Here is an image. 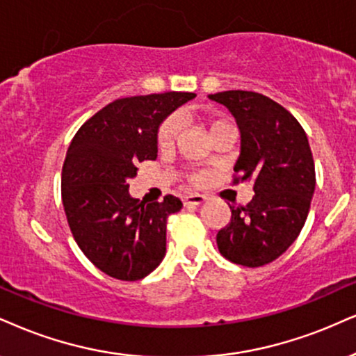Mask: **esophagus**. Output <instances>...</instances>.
<instances>
[{
  "instance_id": "1",
  "label": "esophagus",
  "mask_w": 356,
  "mask_h": 356,
  "mask_svg": "<svg viewBox=\"0 0 356 356\" xmlns=\"http://www.w3.org/2000/svg\"><path fill=\"white\" fill-rule=\"evenodd\" d=\"M204 201H206V196L198 195V193H196V195H188L183 198V203H185V206H200V204H203Z\"/></svg>"
}]
</instances>
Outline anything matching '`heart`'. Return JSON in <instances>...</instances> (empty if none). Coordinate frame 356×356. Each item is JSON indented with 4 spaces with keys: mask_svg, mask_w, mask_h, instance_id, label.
Returning a JSON list of instances; mask_svg holds the SVG:
<instances>
[{
    "mask_svg": "<svg viewBox=\"0 0 356 356\" xmlns=\"http://www.w3.org/2000/svg\"><path fill=\"white\" fill-rule=\"evenodd\" d=\"M209 131H214L219 127H225V125H231L227 124L226 120H211L209 122ZM179 135H181V120L177 115H170L166 117L161 125L158 127L156 131V143L160 147V150H170L177 145ZM206 173L203 171H198V173H193L191 175V183L193 185H203L206 181Z\"/></svg>",
    "mask_w": 356,
    "mask_h": 356,
    "instance_id": "heart-1",
    "label": "heart"
}]
</instances>
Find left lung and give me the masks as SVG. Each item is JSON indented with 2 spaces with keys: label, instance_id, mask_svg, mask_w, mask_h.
Instances as JSON below:
<instances>
[{
  "label": "left lung",
  "instance_id": "obj_1",
  "mask_svg": "<svg viewBox=\"0 0 356 356\" xmlns=\"http://www.w3.org/2000/svg\"><path fill=\"white\" fill-rule=\"evenodd\" d=\"M209 99L234 115L241 155L234 183L251 181L245 206H229L231 221L218 232L227 261L261 267L287 251L305 225L315 191V165L302 125L282 105L249 90H226Z\"/></svg>",
  "mask_w": 356,
  "mask_h": 356
}]
</instances>
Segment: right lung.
I'll return each instance as SVG.
<instances>
[{
  "instance_id": "right-lung-1",
  "label": "right lung",
  "mask_w": 356,
  "mask_h": 356,
  "mask_svg": "<svg viewBox=\"0 0 356 356\" xmlns=\"http://www.w3.org/2000/svg\"><path fill=\"white\" fill-rule=\"evenodd\" d=\"M191 92L117 99L90 117L69 145L60 193L69 227L86 257L118 280L147 277L163 261L166 221L177 196L145 204L129 193L137 165L156 158L158 125Z\"/></svg>"
}]
</instances>
